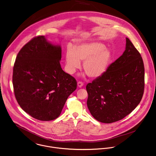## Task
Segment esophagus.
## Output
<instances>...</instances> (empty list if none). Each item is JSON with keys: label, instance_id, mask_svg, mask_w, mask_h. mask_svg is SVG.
<instances>
[{"label": "esophagus", "instance_id": "1", "mask_svg": "<svg viewBox=\"0 0 156 156\" xmlns=\"http://www.w3.org/2000/svg\"><path fill=\"white\" fill-rule=\"evenodd\" d=\"M77 84H78V86L79 87H81L84 85V83H83L82 81H79V82H78Z\"/></svg>", "mask_w": 156, "mask_h": 156}]
</instances>
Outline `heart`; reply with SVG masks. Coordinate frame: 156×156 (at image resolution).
<instances>
[{
    "label": "heart",
    "mask_w": 156,
    "mask_h": 156,
    "mask_svg": "<svg viewBox=\"0 0 156 156\" xmlns=\"http://www.w3.org/2000/svg\"><path fill=\"white\" fill-rule=\"evenodd\" d=\"M104 48L102 44L93 42L76 46L73 51L69 49L65 55L67 72L74 73L81 67L82 61L83 69L89 77H99L106 71L111 59L110 52Z\"/></svg>",
    "instance_id": "1"
}]
</instances>
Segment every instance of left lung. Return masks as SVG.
Masks as SVG:
<instances>
[{
    "label": "left lung",
    "mask_w": 156,
    "mask_h": 156,
    "mask_svg": "<svg viewBox=\"0 0 156 156\" xmlns=\"http://www.w3.org/2000/svg\"><path fill=\"white\" fill-rule=\"evenodd\" d=\"M145 87L142 58L126 38L123 54L92 83L87 84V107L97 121L106 124L118 121L140 103Z\"/></svg>",
    "instance_id": "1"
}]
</instances>
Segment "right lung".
<instances>
[{
	"instance_id": "right-lung-1",
	"label": "right lung",
	"mask_w": 156,
	"mask_h": 156,
	"mask_svg": "<svg viewBox=\"0 0 156 156\" xmlns=\"http://www.w3.org/2000/svg\"><path fill=\"white\" fill-rule=\"evenodd\" d=\"M60 46L35 37L19 52L14 64L12 84L20 107L32 118L57 119L69 96L77 86L75 78L64 72Z\"/></svg>"
}]
</instances>
